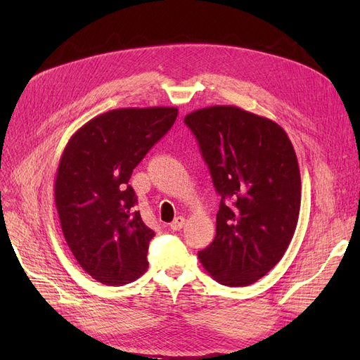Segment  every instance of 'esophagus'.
Returning <instances> with one entry per match:
<instances>
[{
	"instance_id": "1",
	"label": "esophagus",
	"mask_w": 360,
	"mask_h": 360,
	"mask_svg": "<svg viewBox=\"0 0 360 360\" xmlns=\"http://www.w3.org/2000/svg\"><path fill=\"white\" fill-rule=\"evenodd\" d=\"M184 224H185V217L184 216H178V217H175V220L172 223H170V229L181 231L184 228Z\"/></svg>"
}]
</instances>
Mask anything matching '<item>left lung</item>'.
I'll use <instances>...</instances> for the list:
<instances>
[{"instance_id":"1","label":"left lung","mask_w":360,"mask_h":360,"mask_svg":"<svg viewBox=\"0 0 360 360\" xmlns=\"http://www.w3.org/2000/svg\"><path fill=\"white\" fill-rule=\"evenodd\" d=\"M184 122L221 197L216 238L198 258L220 285H252L285 255L297 224L300 174L292 141L274 121L231 105L194 110Z\"/></svg>"}]
</instances>
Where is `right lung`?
Masks as SVG:
<instances>
[{"label": "right lung", "mask_w": 360, "mask_h": 360, "mask_svg": "<svg viewBox=\"0 0 360 360\" xmlns=\"http://www.w3.org/2000/svg\"><path fill=\"white\" fill-rule=\"evenodd\" d=\"M176 117L169 106L108 110L75 131L64 148L55 179L61 229L82 269L103 285H127L148 267L155 232L136 210L128 181Z\"/></svg>", "instance_id": "obj_1"}]
</instances>
